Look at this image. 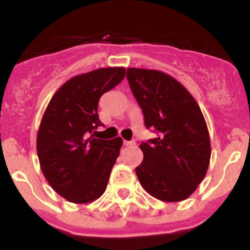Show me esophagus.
<instances>
[{
  "mask_svg": "<svg viewBox=\"0 0 250 250\" xmlns=\"http://www.w3.org/2000/svg\"><path fill=\"white\" fill-rule=\"evenodd\" d=\"M123 145L125 147H130V146H135V141H123Z\"/></svg>",
  "mask_w": 250,
  "mask_h": 250,
  "instance_id": "obj_1",
  "label": "esophagus"
}]
</instances>
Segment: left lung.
Segmentation results:
<instances>
[{
    "instance_id": "obj_1",
    "label": "left lung",
    "mask_w": 250,
    "mask_h": 250,
    "mask_svg": "<svg viewBox=\"0 0 250 250\" xmlns=\"http://www.w3.org/2000/svg\"><path fill=\"white\" fill-rule=\"evenodd\" d=\"M127 79L146 128L157 133L140 145L143 161L135 169L140 183L161 201L186 200L205 179L210 161L202 111L187 89L162 71L128 68Z\"/></svg>"
}]
</instances>
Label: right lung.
<instances>
[{
  "instance_id": "obj_1",
  "label": "right lung",
  "mask_w": 250,
  "mask_h": 250,
  "mask_svg": "<svg viewBox=\"0 0 250 250\" xmlns=\"http://www.w3.org/2000/svg\"><path fill=\"white\" fill-rule=\"evenodd\" d=\"M125 75V68L116 67L71 77L43 114L36 140L40 166L54 190L69 202H93L107 188L123 141L94 139L92 133L103 125L97 114L100 97Z\"/></svg>"
}]
</instances>
